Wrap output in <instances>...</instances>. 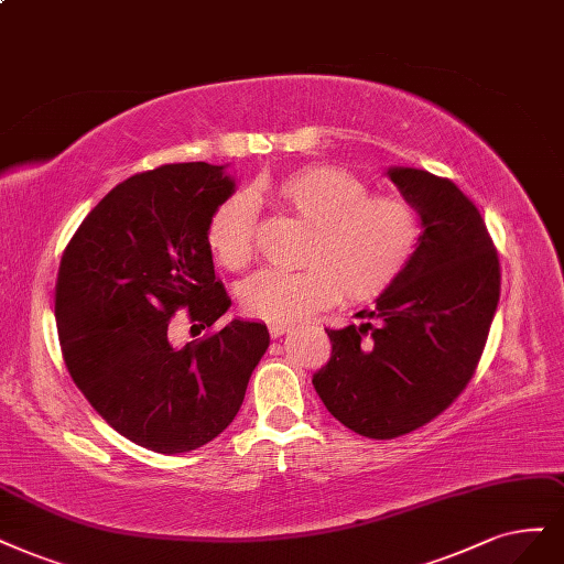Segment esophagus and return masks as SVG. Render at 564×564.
<instances>
[{"label": "esophagus", "mask_w": 564, "mask_h": 564, "mask_svg": "<svg viewBox=\"0 0 564 564\" xmlns=\"http://www.w3.org/2000/svg\"><path fill=\"white\" fill-rule=\"evenodd\" d=\"M291 328H294V326H289V324H270V336H273V338H280V336L289 334Z\"/></svg>", "instance_id": "1"}]
</instances>
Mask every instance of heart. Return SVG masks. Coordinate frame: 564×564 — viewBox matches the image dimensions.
Instances as JSON below:
<instances>
[{
  "label": "heart",
  "mask_w": 564,
  "mask_h": 564,
  "mask_svg": "<svg viewBox=\"0 0 564 564\" xmlns=\"http://www.w3.org/2000/svg\"><path fill=\"white\" fill-rule=\"evenodd\" d=\"M286 215L310 226L296 273L261 270L240 289L245 313L268 324H296L322 307L368 303L387 294L413 263L422 242L417 207L394 193H371L338 165H305L265 186ZM257 215L236 193L207 221L209 254L228 270L254 257Z\"/></svg>",
  "instance_id": "b5f03b06"
}]
</instances>
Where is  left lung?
<instances>
[{"instance_id": "obj_1", "label": "left lung", "mask_w": 564, "mask_h": 564, "mask_svg": "<svg viewBox=\"0 0 564 564\" xmlns=\"http://www.w3.org/2000/svg\"><path fill=\"white\" fill-rule=\"evenodd\" d=\"M422 217V242L373 322L326 328L334 352L313 384L338 422L366 438L411 434L476 373L499 303L501 270L478 207L457 184L415 167L387 172Z\"/></svg>"}]
</instances>
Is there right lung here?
Here are the masks:
<instances>
[{
	"label": "right lung",
	"mask_w": 564,
	"mask_h": 564,
	"mask_svg": "<svg viewBox=\"0 0 564 564\" xmlns=\"http://www.w3.org/2000/svg\"><path fill=\"white\" fill-rule=\"evenodd\" d=\"M236 188L224 165L172 163L111 188L76 228L55 282L63 359L116 432L163 455L196 451L236 420L270 345L259 322L219 324L230 305L205 228ZM180 308L208 334L166 340Z\"/></svg>",
	"instance_id": "add662e5"
}]
</instances>
